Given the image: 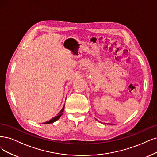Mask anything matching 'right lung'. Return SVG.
<instances>
[{
  "label": "right lung",
  "mask_w": 157,
  "mask_h": 157,
  "mask_svg": "<svg viewBox=\"0 0 157 157\" xmlns=\"http://www.w3.org/2000/svg\"><path fill=\"white\" fill-rule=\"evenodd\" d=\"M64 107H65V105L63 106V109L61 110V111L57 114V115L56 116V117H55L53 118H52L51 120H50L48 121H46V122L43 123V124H52V123H54V121H56V120H57L59 119V118L61 117V116H62L63 113V111H64Z\"/></svg>",
  "instance_id": "1"
}]
</instances>
